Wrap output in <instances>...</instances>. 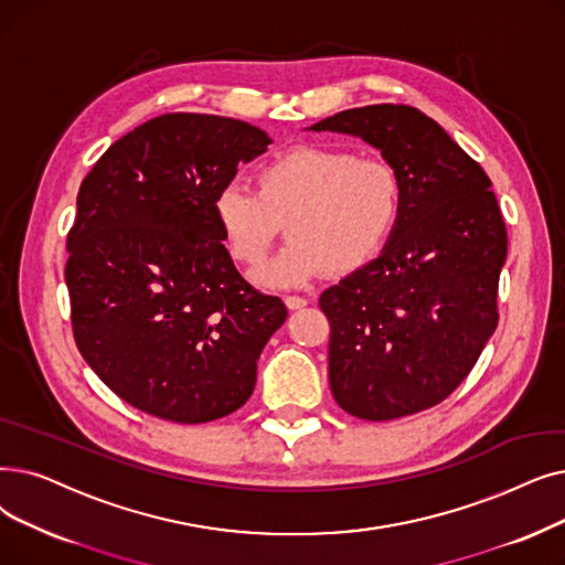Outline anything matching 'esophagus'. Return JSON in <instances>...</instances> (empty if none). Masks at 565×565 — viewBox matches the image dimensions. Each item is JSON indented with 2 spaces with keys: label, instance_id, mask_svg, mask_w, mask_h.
<instances>
[{
  "label": "esophagus",
  "instance_id": "obj_1",
  "mask_svg": "<svg viewBox=\"0 0 565 565\" xmlns=\"http://www.w3.org/2000/svg\"><path fill=\"white\" fill-rule=\"evenodd\" d=\"M284 302H286V307H288L290 311H296V309L307 307V300H305V298H300V296H286V298H284Z\"/></svg>",
  "mask_w": 565,
  "mask_h": 565
}]
</instances>
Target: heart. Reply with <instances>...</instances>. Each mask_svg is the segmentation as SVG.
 I'll use <instances>...</instances> for the list:
<instances>
[{"label":"heart","instance_id":"obj_1","mask_svg":"<svg viewBox=\"0 0 565 565\" xmlns=\"http://www.w3.org/2000/svg\"><path fill=\"white\" fill-rule=\"evenodd\" d=\"M404 189L385 159L300 145L265 161L256 193L239 182L218 186L214 222L228 254L260 267L286 224L288 247L258 273L267 286H300L321 273L343 277L372 263L395 233Z\"/></svg>","mask_w":565,"mask_h":565}]
</instances>
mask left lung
Returning <instances> with one entry per match:
<instances>
[{
	"label": "left lung",
	"instance_id": "8db88e82",
	"mask_svg": "<svg viewBox=\"0 0 565 565\" xmlns=\"http://www.w3.org/2000/svg\"><path fill=\"white\" fill-rule=\"evenodd\" d=\"M309 129L370 142L404 189L381 256L318 300L330 321L332 395L374 423L436 406L469 376L499 323L508 233L492 180L411 106L341 110Z\"/></svg>",
	"mask_w": 565,
	"mask_h": 565
}]
</instances>
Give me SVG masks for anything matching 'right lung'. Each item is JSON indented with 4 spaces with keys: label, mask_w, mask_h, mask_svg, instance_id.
Returning a JSON list of instances; mask_svg holds the SVG:
<instances>
[{
    "label": "right lung",
    "mask_w": 565,
    "mask_h": 565,
    "mask_svg": "<svg viewBox=\"0 0 565 565\" xmlns=\"http://www.w3.org/2000/svg\"><path fill=\"white\" fill-rule=\"evenodd\" d=\"M273 142L233 117L168 113L113 142L78 191L66 286L78 351L119 399L199 425L252 397L286 307L242 279L212 212Z\"/></svg>",
    "instance_id": "right-lung-1"
}]
</instances>
